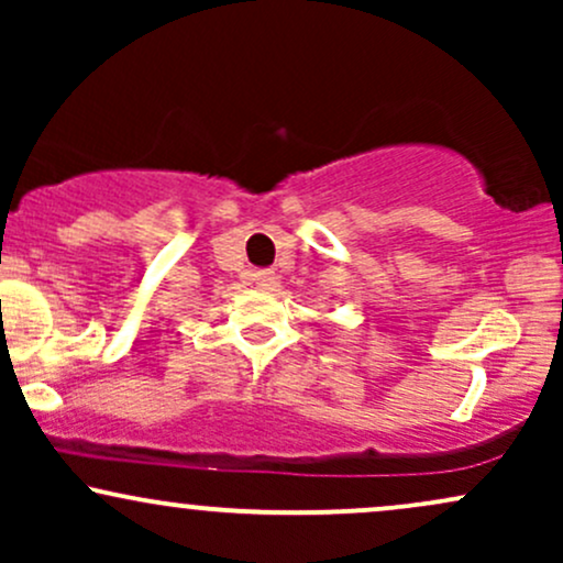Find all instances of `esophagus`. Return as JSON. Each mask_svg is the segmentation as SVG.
I'll return each mask as SVG.
<instances>
[{"label": "esophagus", "mask_w": 563, "mask_h": 563, "mask_svg": "<svg viewBox=\"0 0 563 563\" xmlns=\"http://www.w3.org/2000/svg\"><path fill=\"white\" fill-rule=\"evenodd\" d=\"M256 286L260 288H273L275 286V273H269V269H260V273L254 275Z\"/></svg>", "instance_id": "34e87169"}]
</instances>
